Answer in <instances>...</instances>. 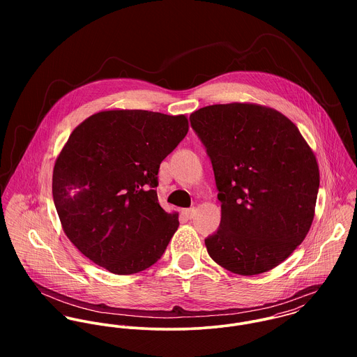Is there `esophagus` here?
Returning <instances> with one entry per match:
<instances>
[{
    "label": "esophagus",
    "mask_w": 357,
    "mask_h": 357,
    "mask_svg": "<svg viewBox=\"0 0 357 357\" xmlns=\"http://www.w3.org/2000/svg\"><path fill=\"white\" fill-rule=\"evenodd\" d=\"M183 214L188 218V220H191L194 215H195V208L194 207H190V208H184L183 210Z\"/></svg>",
    "instance_id": "1"
}]
</instances>
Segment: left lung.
Listing matches in <instances>:
<instances>
[{
	"label": "left lung",
	"instance_id": "8db88e82",
	"mask_svg": "<svg viewBox=\"0 0 357 357\" xmlns=\"http://www.w3.org/2000/svg\"><path fill=\"white\" fill-rule=\"evenodd\" d=\"M190 122L221 202L207 253L243 276L278 266L305 239L319 192L317 162L298 128L276 109L246 102L207 105Z\"/></svg>",
	"mask_w": 357,
	"mask_h": 357
}]
</instances>
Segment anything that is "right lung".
<instances>
[{
  "label": "right lung",
  "mask_w": 357,
  "mask_h": 357,
  "mask_svg": "<svg viewBox=\"0 0 357 357\" xmlns=\"http://www.w3.org/2000/svg\"><path fill=\"white\" fill-rule=\"evenodd\" d=\"M188 132L184 115L102 111L74 129L53 167L52 194L73 245L115 275L144 271L165 253L178 214L158 202L160 162Z\"/></svg>",
  "instance_id": "right-lung-1"
}]
</instances>
